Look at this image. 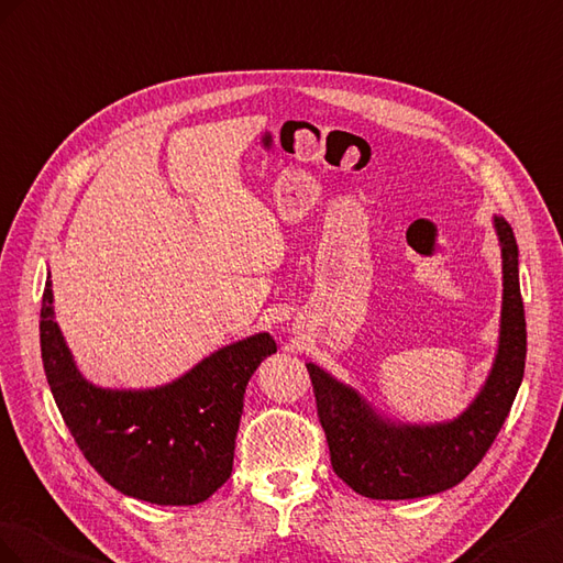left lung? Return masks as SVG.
Returning <instances> with one entry per match:
<instances>
[{
	"instance_id": "1",
	"label": "left lung",
	"mask_w": 563,
	"mask_h": 563,
	"mask_svg": "<svg viewBox=\"0 0 563 563\" xmlns=\"http://www.w3.org/2000/svg\"><path fill=\"white\" fill-rule=\"evenodd\" d=\"M503 243L500 349L484 391L455 422L396 427L382 422L356 391L307 365L318 420L334 474L373 500H412L457 486L484 460L517 398L526 365V316L519 287V247L509 223L495 217Z\"/></svg>"
}]
</instances>
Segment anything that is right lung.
I'll return each instance as SVG.
<instances>
[{
    "instance_id": "obj_1",
    "label": "right lung",
    "mask_w": 563,
    "mask_h": 563,
    "mask_svg": "<svg viewBox=\"0 0 563 563\" xmlns=\"http://www.w3.org/2000/svg\"><path fill=\"white\" fill-rule=\"evenodd\" d=\"M52 280L40 311V346L63 422L79 451L120 493L153 505H198L227 484L252 373L276 353L262 332L212 353L153 391L99 389L77 373L54 323Z\"/></svg>"
}]
</instances>
